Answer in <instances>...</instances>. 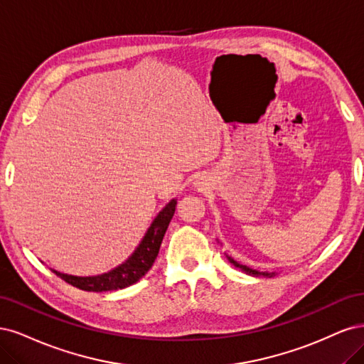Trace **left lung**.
<instances>
[{"label":"left lung","mask_w":364,"mask_h":364,"mask_svg":"<svg viewBox=\"0 0 364 364\" xmlns=\"http://www.w3.org/2000/svg\"><path fill=\"white\" fill-rule=\"evenodd\" d=\"M227 259H228V262L231 263V264H234L236 267H239V269H242L243 272H246V274H250V275H252V277H260V275H263V277H272V275H275L274 272H260V271H255V269H251V267H248V266H245V264H240V263H237L236 260L234 259H231L230 255H227Z\"/></svg>","instance_id":"obj_1"}]
</instances>
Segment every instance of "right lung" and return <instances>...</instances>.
<instances>
[{
    "label": "right lung",
    "mask_w": 364,
    "mask_h": 364,
    "mask_svg": "<svg viewBox=\"0 0 364 364\" xmlns=\"http://www.w3.org/2000/svg\"><path fill=\"white\" fill-rule=\"evenodd\" d=\"M175 205H177V199H171L166 207L152 220L145 237L139 243L132 257H128V260H125L121 266L112 269L110 272L97 277H74L57 272L54 269L53 272L65 279L66 283L86 291L118 290L137 283L149 271L157 259L163 236H165L169 222L175 213Z\"/></svg>",
    "instance_id": "add662e5"
}]
</instances>
